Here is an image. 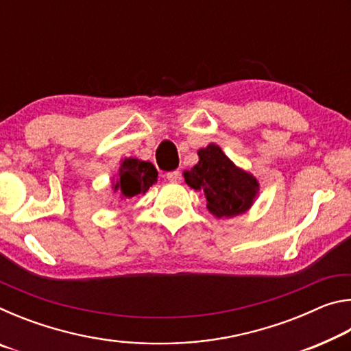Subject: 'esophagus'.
Segmentation results:
<instances>
[{
	"mask_svg": "<svg viewBox=\"0 0 351 351\" xmlns=\"http://www.w3.org/2000/svg\"><path fill=\"white\" fill-rule=\"evenodd\" d=\"M165 178H167V181L170 182H178L181 180V173L178 170H173V171H169V173L165 175Z\"/></svg>",
	"mask_w": 351,
	"mask_h": 351,
	"instance_id": "34e87169",
	"label": "esophagus"
}]
</instances>
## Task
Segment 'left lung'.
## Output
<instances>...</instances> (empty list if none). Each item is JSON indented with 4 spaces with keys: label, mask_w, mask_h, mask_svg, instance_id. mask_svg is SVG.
I'll use <instances>...</instances> for the list:
<instances>
[{
    "label": "left lung",
    "mask_w": 351,
    "mask_h": 351,
    "mask_svg": "<svg viewBox=\"0 0 351 351\" xmlns=\"http://www.w3.org/2000/svg\"><path fill=\"white\" fill-rule=\"evenodd\" d=\"M198 156V164L182 173L184 181L204 193L212 215L230 218L249 210L258 193L257 178L237 167L215 144L201 148Z\"/></svg>",
    "instance_id": "left-lung-1"
}]
</instances>
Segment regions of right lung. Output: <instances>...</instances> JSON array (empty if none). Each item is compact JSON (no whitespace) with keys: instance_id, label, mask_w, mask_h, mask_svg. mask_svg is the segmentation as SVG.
<instances>
[{"instance_id":"obj_1","label":"right lung","mask_w":351,"mask_h":351,"mask_svg":"<svg viewBox=\"0 0 351 351\" xmlns=\"http://www.w3.org/2000/svg\"><path fill=\"white\" fill-rule=\"evenodd\" d=\"M158 181V170L152 162L136 158H125L119 169L116 181L112 182L114 192L122 199H133L145 193Z\"/></svg>"}]
</instances>
